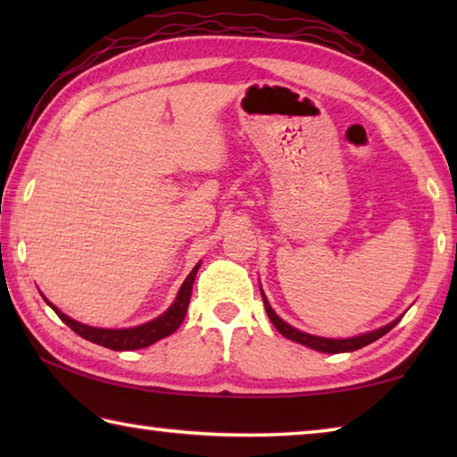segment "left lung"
Wrapping results in <instances>:
<instances>
[{"label":"left lung","instance_id":"obj_1","mask_svg":"<svg viewBox=\"0 0 457 457\" xmlns=\"http://www.w3.org/2000/svg\"><path fill=\"white\" fill-rule=\"evenodd\" d=\"M262 300H264V308H266V312L270 316V320H272V324L278 328V332H280V335H284L286 338H290V340H296V343H300V345L311 346V349L320 351V353H349V351H357V349H361V346H367V345L373 343V340L386 335V332H389L401 320V319H397V320H393L391 324H386V327H383V328L373 330V332H367V335H361V337H353V338H322V337L306 335V332H300L296 328H292L290 324H286L280 319V316H278L272 311V306L268 304L264 292H262Z\"/></svg>","mask_w":457,"mask_h":457}]
</instances>
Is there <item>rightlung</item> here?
I'll list each match as a JSON object with an SVG mask.
<instances>
[{
	"label": "right lung",
	"instance_id": "add662e5",
	"mask_svg": "<svg viewBox=\"0 0 457 457\" xmlns=\"http://www.w3.org/2000/svg\"><path fill=\"white\" fill-rule=\"evenodd\" d=\"M201 264L191 270V274L187 276V280L183 282L179 294H177L173 306L169 311L146 324H141V327L135 328H122V330H111V328H95V327H87V324H80L72 319H68L66 314H62L56 306H52V311L60 316V320L68 324L76 335H80L82 338L90 340V343H96L100 346H106V349L112 351H135V349H143V346H149L157 340L165 338L169 335L181 327V322L187 314V306H189V298H191V288H193V280H195L197 270Z\"/></svg>",
	"mask_w": 457,
	"mask_h": 457
}]
</instances>
